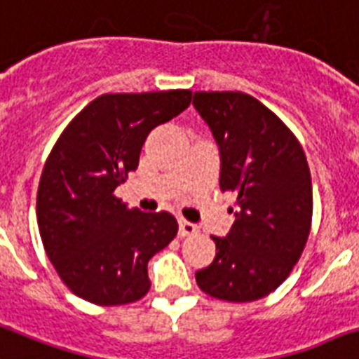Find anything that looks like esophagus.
<instances>
[{
    "label": "esophagus",
    "mask_w": 359,
    "mask_h": 359,
    "mask_svg": "<svg viewBox=\"0 0 359 359\" xmlns=\"http://www.w3.org/2000/svg\"><path fill=\"white\" fill-rule=\"evenodd\" d=\"M198 233V226L189 222V220H180V235L182 237H189V235Z\"/></svg>",
    "instance_id": "1"
}]
</instances>
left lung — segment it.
Listing matches in <instances>:
<instances>
[{"label": "left lung", "instance_id": "left-lung-1", "mask_svg": "<svg viewBox=\"0 0 359 359\" xmlns=\"http://www.w3.org/2000/svg\"><path fill=\"white\" fill-rule=\"evenodd\" d=\"M220 151V191L237 194L235 222L213 237L217 256L196 272L198 287L228 302L266 297L293 271L313 215L311 176L298 139L245 93H194Z\"/></svg>", "mask_w": 359, "mask_h": 359}]
</instances>
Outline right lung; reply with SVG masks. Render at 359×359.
Here are the masks:
<instances>
[{
    "instance_id": "right-lung-1",
    "label": "right lung",
    "mask_w": 359,
    "mask_h": 359,
    "mask_svg": "<svg viewBox=\"0 0 359 359\" xmlns=\"http://www.w3.org/2000/svg\"><path fill=\"white\" fill-rule=\"evenodd\" d=\"M191 90L103 94L66 126L36 193L44 250L65 285L98 306L150 291L148 261L177 233L170 213L130 209L114 189L139 166L146 137L185 111Z\"/></svg>"
}]
</instances>
